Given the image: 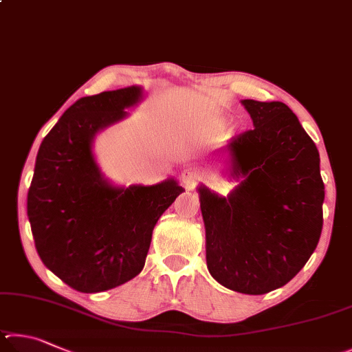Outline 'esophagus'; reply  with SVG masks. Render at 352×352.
<instances>
[{
  "instance_id": "obj_1",
  "label": "esophagus",
  "mask_w": 352,
  "mask_h": 352,
  "mask_svg": "<svg viewBox=\"0 0 352 352\" xmlns=\"http://www.w3.org/2000/svg\"><path fill=\"white\" fill-rule=\"evenodd\" d=\"M199 179V175L193 168H187L182 173V182L187 190H193L196 186V181Z\"/></svg>"
}]
</instances>
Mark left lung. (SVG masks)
I'll use <instances>...</instances> for the list:
<instances>
[{"label": "left lung", "instance_id": "obj_1", "mask_svg": "<svg viewBox=\"0 0 352 352\" xmlns=\"http://www.w3.org/2000/svg\"><path fill=\"white\" fill-rule=\"evenodd\" d=\"M254 128L230 142L227 196L199 186L208 272L230 291L285 286L316 250L323 227L320 154L283 102L241 100Z\"/></svg>", "mask_w": 352, "mask_h": 352}]
</instances>
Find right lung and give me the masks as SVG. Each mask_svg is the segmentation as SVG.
I'll list each match as a JSON object with an SVG mask.
<instances>
[{"instance_id":"add662e5","label":"right lung","mask_w":352,"mask_h":352,"mask_svg":"<svg viewBox=\"0 0 352 352\" xmlns=\"http://www.w3.org/2000/svg\"><path fill=\"white\" fill-rule=\"evenodd\" d=\"M144 97L142 86L82 97L43 139L28 193V217L45 266L78 292H103L145 266L157 219L184 188L175 177L156 186H114L92 144Z\"/></svg>"}]
</instances>
